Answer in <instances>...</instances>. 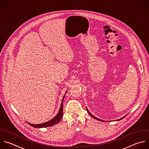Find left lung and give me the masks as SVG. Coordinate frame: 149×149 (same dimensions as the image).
Listing matches in <instances>:
<instances>
[{
	"mask_svg": "<svg viewBox=\"0 0 149 149\" xmlns=\"http://www.w3.org/2000/svg\"><path fill=\"white\" fill-rule=\"evenodd\" d=\"M86 111H87V112H88V113L89 114V115H91L93 118H94V119H96V120H100V121H102V122H104V120H101V119H99V118H97L96 117H95V116H93L91 113H90V112L88 111V109L86 108ZM126 116H125L124 117H123V118H120V119H118V120H116V121H118V120H121V119H123Z\"/></svg>",
	"mask_w": 149,
	"mask_h": 149,
	"instance_id": "1",
	"label": "left lung"
}]
</instances>
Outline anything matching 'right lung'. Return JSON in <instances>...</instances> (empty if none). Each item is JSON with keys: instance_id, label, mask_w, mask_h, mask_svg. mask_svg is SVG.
Returning <instances> with one entry per match:
<instances>
[{"instance_id": "obj_1", "label": "right lung", "mask_w": 149, "mask_h": 149, "mask_svg": "<svg viewBox=\"0 0 149 149\" xmlns=\"http://www.w3.org/2000/svg\"><path fill=\"white\" fill-rule=\"evenodd\" d=\"M67 92V91L65 92V93ZM65 94L64 95L63 97V100L61 102V104L60 106V108L59 109V111L58 112V113L57 114V115L53 118L52 119H51L50 120L47 121L45 123H41V124H37V125H34V124H31L30 123L27 122L29 125H30V126L34 127H36V128H42V127H49V126H53L57 123H58L61 119L63 116V101L64 99V96H65Z\"/></svg>"}]
</instances>
